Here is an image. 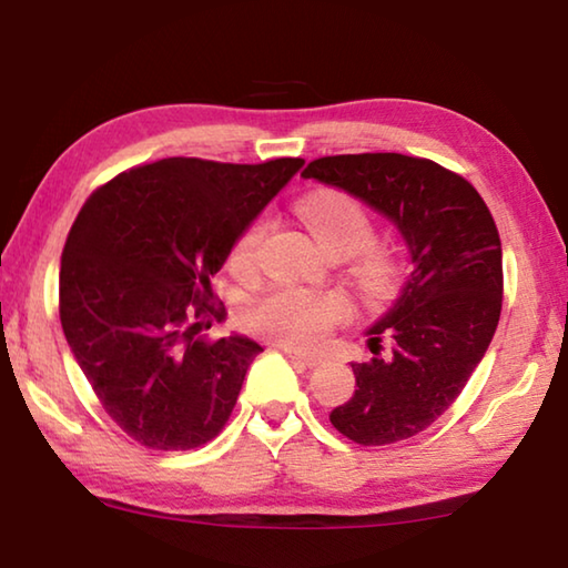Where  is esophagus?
<instances>
[{
	"label": "esophagus",
	"mask_w": 568,
	"mask_h": 568,
	"mask_svg": "<svg viewBox=\"0 0 568 568\" xmlns=\"http://www.w3.org/2000/svg\"><path fill=\"white\" fill-rule=\"evenodd\" d=\"M277 348H281L287 358H293L295 363H303V365H307V368H315V365L323 363V355L307 353L303 348H295V345H277Z\"/></svg>",
	"instance_id": "1"
}]
</instances>
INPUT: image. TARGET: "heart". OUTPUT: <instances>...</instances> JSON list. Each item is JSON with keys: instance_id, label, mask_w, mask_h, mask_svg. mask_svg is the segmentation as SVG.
Wrapping results in <instances>:
<instances>
[{"instance_id": "obj_1", "label": "heart", "mask_w": 568, "mask_h": 568, "mask_svg": "<svg viewBox=\"0 0 568 568\" xmlns=\"http://www.w3.org/2000/svg\"><path fill=\"white\" fill-rule=\"evenodd\" d=\"M297 213L325 253L343 257L358 253L353 277L365 301H388L398 291L400 267L388 250L371 245L373 223L358 200L343 192L323 190L301 200ZM265 230L267 220L257 217L240 233L230 253L235 271L247 273L255 265V253ZM348 315L351 307L343 295L303 291V287H275L245 307V323L255 333L295 345L321 343Z\"/></svg>"}]
</instances>
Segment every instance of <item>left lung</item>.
<instances>
[{
	"mask_svg": "<svg viewBox=\"0 0 568 568\" xmlns=\"http://www.w3.org/2000/svg\"><path fill=\"white\" fill-rule=\"evenodd\" d=\"M303 178L358 197L408 245V281L368 328L373 358L353 363V398L331 413L355 444H398L444 416L491 345L504 297L496 223L468 180L423 158L333 155L313 160Z\"/></svg>",
	"mask_w": 568,
	"mask_h": 568,
	"instance_id": "left-lung-1",
	"label": "left lung"
}]
</instances>
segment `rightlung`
I'll return each mask as SVG.
<instances>
[{
    "label": "right lung",
    "instance_id": "obj_1",
    "mask_svg": "<svg viewBox=\"0 0 568 568\" xmlns=\"http://www.w3.org/2000/svg\"><path fill=\"white\" fill-rule=\"evenodd\" d=\"M303 162L168 158L82 205L62 253V331L102 408L138 444L190 450L223 430L263 348L245 335L205 338L225 318L210 277Z\"/></svg>",
    "mask_w": 568,
    "mask_h": 568
}]
</instances>
